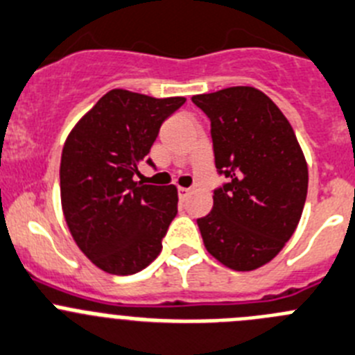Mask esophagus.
Masks as SVG:
<instances>
[{"instance_id":"34e87169","label":"esophagus","mask_w":355,"mask_h":355,"mask_svg":"<svg viewBox=\"0 0 355 355\" xmlns=\"http://www.w3.org/2000/svg\"><path fill=\"white\" fill-rule=\"evenodd\" d=\"M178 191H180V197H181V198H187L188 195L191 193V188H184V187H180V188H178Z\"/></svg>"}]
</instances>
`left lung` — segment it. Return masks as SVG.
Returning <instances> with one entry per match:
<instances>
[{"label": "left lung", "mask_w": 355, "mask_h": 355, "mask_svg": "<svg viewBox=\"0 0 355 355\" xmlns=\"http://www.w3.org/2000/svg\"><path fill=\"white\" fill-rule=\"evenodd\" d=\"M211 120L216 168L228 183L197 219L219 263L249 272L272 261L295 234L309 188V167L291 123L254 87L191 97Z\"/></svg>", "instance_id": "8db88e82"}]
</instances>
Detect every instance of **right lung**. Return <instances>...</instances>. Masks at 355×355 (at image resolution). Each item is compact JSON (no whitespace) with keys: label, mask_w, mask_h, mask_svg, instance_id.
<instances>
[{"label":"right lung","mask_w":355,"mask_h":355,"mask_svg":"<svg viewBox=\"0 0 355 355\" xmlns=\"http://www.w3.org/2000/svg\"><path fill=\"white\" fill-rule=\"evenodd\" d=\"M184 101L113 89L80 118L64 143V218L76 245L104 272L132 275L160 254L162 239L178 214V188L132 178L160 125Z\"/></svg>","instance_id":"add662e5"}]
</instances>
